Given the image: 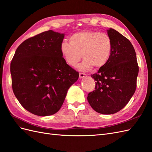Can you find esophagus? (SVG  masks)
<instances>
[{
    "label": "esophagus",
    "mask_w": 152,
    "mask_h": 152,
    "mask_svg": "<svg viewBox=\"0 0 152 152\" xmlns=\"http://www.w3.org/2000/svg\"><path fill=\"white\" fill-rule=\"evenodd\" d=\"M87 77V74L86 73H79V78L80 79H83V78Z\"/></svg>",
    "instance_id": "esophagus-1"
}]
</instances>
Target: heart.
I'll return each instance as SVG.
<instances>
[{
  "instance_id": "obj_1",
  "label": "heart",
  "mask_w": 152,
  "mask_h": 152,
  "mask_svg": "<svg viewBox=\"0 0 152 152\" xmlns=\"http://www.w3.org/2000/svg\"><path fill=\"white\" fill-rule=\"evenodd\" d=\"M69 42L61 43V54L72 67L76 66L83 56L84 59L78 66L80 71L104 66L111 55L112 40L107 34L91 31L79 32L69 37Z\"/></svg>"
}]
</instances>
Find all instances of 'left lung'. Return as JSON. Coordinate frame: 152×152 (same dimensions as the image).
<instances>
[{
    "instance_id": "obj_1",
    "label": "left lung",
    "mask_w": 152,
    "mask_h": 152,
    "mask_svg": "<svg viewBox=\"0 0 152 152\" xmlns=\"http://www.w3.org/2000/svg\"><path fill=\"white\" fill-rule=\"evenodd\" d=\"M113 49L104 66L91 75L95 88L88 95V101L96 112L112 114L128 104L136 89L139 67L136 54L130 41L117 31L107 30Z\"/></svg>"
}]
</instances>
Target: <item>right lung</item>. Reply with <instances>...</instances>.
Segmentation results:
<instances>
[{"label": "right lung", "mask_w": 152, "mask_h": 152, "mask_svg": "<svg viewBox=\"0 0 152 152\" xmlns=\"http://www.w3.org/2000/svg\"><path fill=\"white\" fill-rule=\"evenodd\" d=\"M64 33L52 30L24 41L11 63L12 88L16 98L28 112L39 116L61 109L68 89L79 79L60 52Z\"/></svg>", "instance_id": "right-lung-1"}]
</instances>
